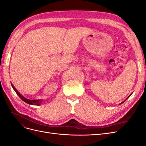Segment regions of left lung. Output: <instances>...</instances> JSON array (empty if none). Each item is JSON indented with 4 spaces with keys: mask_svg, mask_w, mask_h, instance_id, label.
Masks as SVG:
<instances>
[{
    "mask_svg": "<svg viewBox=\"0 0 146 146\" xmlns=\"http://www.w3.org/2000/svg\"><path fill=\"white\" fill-rule=\"evenodd\" d=\"M131 94H132V93H131ZM131 94H130V96H129V97H128V98H127V99H125V100H123V102H121V104H119V105H121V104H123V102H125V100H127V99H128V98H129V97H130V96H131Z\"/></svg>",
    "mask_w": 146,
    "mask_h": 146,
    "instance_id": "1",
    "label": "left lung"
}]
</instances>
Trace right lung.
I'll return each mask as SVG.
<instances>
[{
	"label": "right lung",
	"instance_id": "right-lung-1",
	"mask_svg": "<svg viewBox=\"0 0 146 146\" xmlns=\"http://www.w3.org/2000/svg\"><path fill=\"white\" fill-rule=\"evenodd\" d=\"M11 86H12V87L13 88V90H15V91L16 92V93L17 94V96H18L19 98L22 100H23V101H24L25 102H26V103L28 104L33 105H38H38H40L41 104L42 102V100L41 99H39V100H30V99H28L27 98H24V97L23 95H22L21 94H20L19 92L16 89L15 87L13 86V84L12 83H11Z\"/></svg>",
	"mask_w": 146,
	"mask_h": 146
}]
</instances>
